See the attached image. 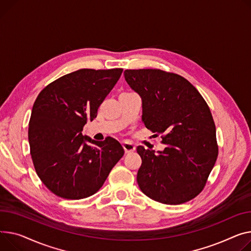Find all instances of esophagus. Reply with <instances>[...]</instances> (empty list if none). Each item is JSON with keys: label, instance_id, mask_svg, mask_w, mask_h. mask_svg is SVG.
Listing matches in <instances>:
<instances>
[{"label": "esophagus", "instance_id": "1", "mask_svg": "<svg viewBox=\"0 0 251 251\" xmlns=\"http://www.w3.org/2000/svg\"><path fill=\"white\" fill-rule=\"evenodd\" d=\"M123 148L125 150L126 153H130V152H133L135 150V144L131 142V141H124L123 142Z\"/></svg>", "mask_w": 251, "mask_h": 251}]
</instances>
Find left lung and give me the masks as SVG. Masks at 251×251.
<instances>
[{"instance_id":"obj_1","label":"left lung","mask_w":251,"mask_h":251,"mask_svg":"<svg viewBox=\"0 0 251 251\" xmlns=\"http://www.w3.org/2000/svg\"><path fill=\"white\" fill-rule=\"evenodd\" d=\"M128 85L142 99V121L162 138L163 151L137 147L140 190L156 202L178 205L203 191L218 157L209 106L192 83L161 70H126Z\"/></svg>"}]
</instances>
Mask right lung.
<instances>
[{"label":"right lung","instance_id":"right-lung-1","mask_svg":"<svg viewBox=\"0 0 251 251\" xmlns=\"http://www.w3.org/2000/svg\"><path fill=\"white\" fill-rule=\"evenodd\" d=\"M122 72L81 69L50 82L36 98L28 127L30 153L37 176L57 197L94 195L124 155L116 139L95 141L81 133Z\"/></svg>","mask_w":251,"mask_h":251}]
</instances>
